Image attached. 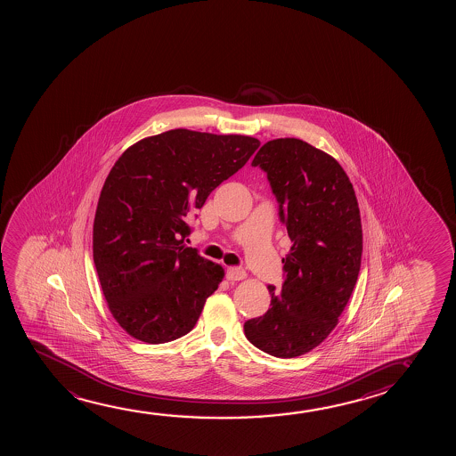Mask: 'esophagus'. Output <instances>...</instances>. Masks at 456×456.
Instances as JSON below:
<instances>
[{"mask_svg":"<svg viewBox=\"0 0 456 456\" xmlns=\"http://www.w3.org/2000/svg\"><path fill=\"white\" fill-rule=\"evenodd\" d=\"M225 275H227V279L231 281H243V279H246V273H244V269L241 268H229Z\"/></svg>","mask_w":456,"mask_h":456,"instance_id":"1","label":"esophagus"}]
</instances>
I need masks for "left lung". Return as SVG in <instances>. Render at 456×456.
I'll return each mask as SVG.
<instances>
[{
  "instance_id": "left-lung-1",
  "label": "left lung",
  "mask_w": 456,
  "mask_h": 456,
  "mask_svg": "<svg viewBox=\"0 0 456 456\" xmlns=\"http://www.w3.org/2000/svg\"><path fill=\"white\" fill-rule=\"evenodd\" d=\"M266 171L291 249L281 258V289L271 308L244 322V335L277 358L318 347L337 327L362 268V231L355 190L343 167L299 138H275L252 160Z\"/></svg>"
}]
</instances>
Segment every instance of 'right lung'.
<instances>
[{
  "label": "right lung",
  "mask_w": 456,
  "mask_h": 456,
  "mask_svg": "<svg viewBox=\"0 0 456 456\" xmlns=\"http://www.w3.org/2000/svg\"><path fill=\"white\" fill-rule=\"evenodd\" d=\"M258 146L248 135L173 129L132 144L115 162L94 213V260L127 335L169 343L198 322L224 269L183 244L188 216Z\"/></svg>",
  "instance_id": "1"
}]
</instances>
